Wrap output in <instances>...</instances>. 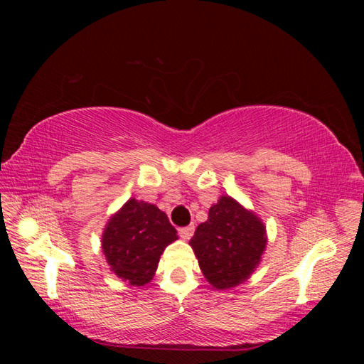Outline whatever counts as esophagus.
<instances>
[{
    "mask_svg": "<svg viewBox=\"0 0 364 364\" xmlns=\"http://www.w3.org/2000/svg\"><path fill=\"white\" fill-rule=\"evenodd\" d=\"M193 232H194V225H188V226L179 228V235H181L183 240H190V238L193 237Z\"/></svg>",
    "mask_w": 364,
    "mask_h": 364,
    "instance_id": "obj_1",
    "label": "esophagus"
}]
</instances>
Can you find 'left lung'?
<instances>
[{
  "instance_id": "obj_1",
  "label": "left lung",
  "mask_w": 364,
  "mask_h": 364,
  "mask_svg": "<svg viewBox=\"0 0 364 364\" xmlns=\"http://www.w3.org/2000/svg\"><path fill=\"white\" fill-rule=\"evenodd\" d=\"M266 243L261 220L229 196H222L211 206L208 220L197 226L190 241L205 278L220 290L249 278Z\"/></svg>"
}]
</instances>
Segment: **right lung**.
<instances>
[{
	"label": "right lung",
	"mask_w": 364,
	"mask_h": 364,
	"mask_svg": "<svg viewBox=\"0 0 364 364\" xmlns=\"http://www.w3.org/2000/svg\"><path fill=\"white\" fill-rule=\"evenodd\" d=\"M176 234L159 208L130 199L109 220L103 253L118 278L130 285H144L155 274L164 249L178 238Z\"/></svg>",
	"instance_id": "right-lung-1"
}]
</instances>
